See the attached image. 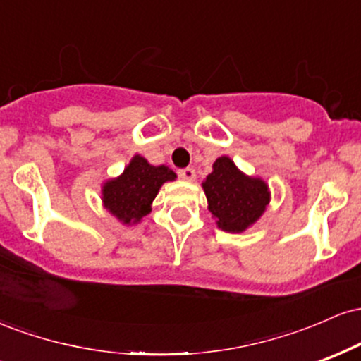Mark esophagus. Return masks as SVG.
<instances>
[{
    "mask_svg": "<svg viewBox=\"0 0 361 361\" xmlns=\"http://www.w3.org/2000/svg\"><path fill=\"white\" fill-rule=\"evenodd\" d=\"M178 175H180V178H183L185 181H193L195 178H197V173H195L193 168L180 169V171H178Z\"/></svg>",
    "mask_w": 361,
    "mask_h": 361,
    "instance_id": "esophagus-1",
    "label": "esophagus"
}]
</instances>
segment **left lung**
Masks as SVG:
<instances>
[{
    "instance_id": "left-lung-1",
    "label": "left lung",
    "mask_w": 361,
    "mask_h": 361,
    "mask_svg": "<svg viewBox=\"0 0 361 361\" xmlns=\"http://www.w3.org/2000/svg\"><path fill=\"white\" fill-rule=\"evenodd\" d=\"M202 188L217 227L231 234L244 233L258 222L271 198L267 181L243 173L229 156L215 159Z\"/></svg>"
}]
</instances>
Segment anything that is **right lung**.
I'll return each instance as SVG.
<instances>
[{"label": "right lung", "mask_w": 361, "mask_h": 361, "mask_svg": "<svg viewBox=\"0 0 361 361\" xmlns=\"http://www.w3.org/2000/svg\"><path fill=\"white\" fill-rule=\"evenodd\" d=\"M176 173L164 164L152 166L135 154L122 175L110 178L102 185V202L109 212L123 226H134L151 212L152 200L166 181H175Z\"/></svg>", "instance_id": "right-lung-1"}]
</instances>
